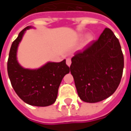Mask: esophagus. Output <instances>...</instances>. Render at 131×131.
<instances>
[{
    "instance_id": "obj_1",
    "label": "esophagus",
    "mask_w": 131,
    "mask_h": 131,
    "mask_svg": "<svg viewBox=\"0 0 131 131\" xmlns=\"http://www.w3.org/2000/svg\"><path fill=\"white\" fill-rule=\"evenodd\" d=\"M66 62H67V64L69 67H70V65H71V59H70V58H67V60H66Z\"/></svg>"
}]
</instances>
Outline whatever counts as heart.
Instances as JSON below:
<instances>
[{"instance_id":"heart-1","label":"heart","mask_w":131,"mask_h":131,"mask_svg":"<svg viewBox=\"0 0 131 131\" xmlns=\"http://www.w3.org/2000/svg\"><path fill=\"white\" fill-rule=\"evenodd\" d=\"M93 36L90 34L86 35L85 38H84V41H83V46H86L87 45H88L93 40Z\"/></svg>"}]
</instances>
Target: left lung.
<instances>
[{
  "label": "left lung",
  "instance_id": "left-lung-1",
  "mask_svg": "<svg viewBox=\"0 0 131 131\" xmlns=\"http://www.w3.org/2000/svg\"><path fill=\"white\" fill-rule=\"evenodd\" d=\"M124 66L118 38L105 28L98 40L71 58L70 71L81 100L95 103L111 96L120 83Z\"/></svg>",
  "mask_w": 131,
  "mask_h": 131
}]
</instances>
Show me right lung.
Returning <instances> with one entry per match:
<instances>
[{
  "label": "right lung",
  "mask_w": 131,
  "mask_h": 131,
  "mask_svg": "<svg viewBox=\"0 0 131 131\" xmlns=\"http://www.w3.org/2000/svg\"><path fill=\"white\" fill-rule=\"evenodd\" d=\"M29 26L21 31L13 41L7 60V73L13 89L28 104L47 107L56 101L62 80L69 73L66 60L60 62H48L41 67L30 69L22 67L17 61V52L19 43Z\"/></svg>",
  "instance_id": "obj_1"
}]
</instances>
